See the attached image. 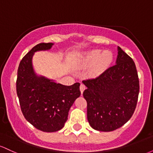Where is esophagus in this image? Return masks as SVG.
<instances>
[{
    "mask_svg": "<svg viewBox=\"0 0 153 153\" xmlns=\"http://www.w3.org/2000/svg\"><path fill=\"white\" fill-rule=\"evenodd\" d=\"M85 89V85H84V84H80V92H81V94H82V93H83L84 90Z\"/></svg>",
    "mask_w": 153,
    "mask_h": 153,
    "instance_id": "34e87169",
    "label": "esophagus"
}]
</instances>
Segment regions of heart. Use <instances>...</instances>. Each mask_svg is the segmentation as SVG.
Segmentation results:
<instances>
[{
  "label": "heart",
  "instance_id": "b5f03b06",
  "mask_svg": "<svg viewBox=\"0 0 153 153\" xmlns=\"http://www.w3.org/2000/svg\"><path fill=\"white\" fill-rule=\"evenodd\" d=\"M113 61V54L108 50H94L89 51L82 55L79 65L82 68L91 67L89 73L91 76H97L102 73Z\"/></svg>",
  "mask_w": 153,
  "mask_h": 153
}]
</instances>
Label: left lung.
Instances as JSON below:
<instances>
[{
  "label": "left lung",
  "instance_id": "left-lung-1",
  "mask_svg": "<svg viewBox=\"0 0 153 153\" xmlns=\"http://www.w3.org/2000/svg\"><path fill=\"white\" fill-rule=\"evenodd\" d=\"M115 65L96 78L83 80L87 87V118L93 129L111 131L122 127L136 108L140 91L136 66L120 47Z\"/></svg>",
  "mask_w": 153,
  "mask_h": 153
}]
</instances>
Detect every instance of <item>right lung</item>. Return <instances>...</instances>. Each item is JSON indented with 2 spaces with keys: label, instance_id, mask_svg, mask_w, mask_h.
Segmentation results:
<instances>
[{
  "label": "right lung",
  "instance_id": "add662e5",
  "mask_svg": "<svg viewBox=\"0 0 153 153\" xmlns=\"http://www.w3.org/2000/svg\"><path fill=\"white\" fill-rule=\"evenodd\" d=\"M53 43H41L33 47L19 64L16 91L22 113L34 127L45 132L60 130L68 120L75 99L80 96V83L72 85L36 74L32 64L34 53L50 50Z\"/></svg>",
  "mask_w": 153,
  "mask_h": 153
}]
</instances>
